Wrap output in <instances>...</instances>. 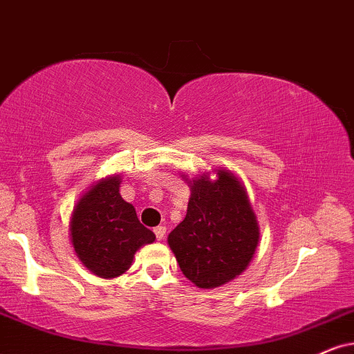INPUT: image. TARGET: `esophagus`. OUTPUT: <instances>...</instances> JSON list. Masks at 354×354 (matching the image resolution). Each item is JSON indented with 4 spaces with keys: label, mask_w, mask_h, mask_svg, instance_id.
I'll return each mask as SVG.
<instances>
[{
    "label": "esophagus",
    "mask_w": 354,
    "mask_h": 354,
    "mask_svg": "<svg viewBox=\"0 0 354 354\" xmlns=\"http://www.w3.org/2000/svg\"><path fill=\"white\" fill-rule=\"evenodd\" d=\"M155 235H156V239H158V240H163L165 235H167V227H163V225L156 227Z\"/></svg>",
    "instance_id": "34e87169"
}]
</instances>
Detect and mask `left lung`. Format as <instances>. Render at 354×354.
Returning a JSON list of instances; mask_svg holds the SVG:
<instances>
[{"instance_id":"1","label":"left lung","mask_w":354,"mask_h":354,"mask_svg":"<svg viewBox=\"0 0 354 354\" xmlns=\"http://www.w3.org/2000/svg\"><path fill=\"white\" fill-rule=\"evenodd\" d=\"M189 181L186 217L168 235L183 274L198 288L227 284L247 270L257 252L259 227L243 183L229 169Z\"/></svg>"}]
</instances>
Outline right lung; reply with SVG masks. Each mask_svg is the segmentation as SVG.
I'll use <instances>...</instances> for the list:
<instances>
[{
  "mask_svg": "<svg viewBox=\"0 0 354 354\" xmlns=\"http://www.w3.org/2000/svg\"><path fill=\"white\" fill-rule=\"evenodd\" d=\"M119 187L120 174L97 181L80 198L70 218L75 253L89 271L104 279L124 274L137 250L155 241V234L142 225Z\"/></svg>",
  "mask_w": 354,
  "mask_h": 354,
  "instance_id": "obj_1",
  "label": "right lung"
}]
</instances>
